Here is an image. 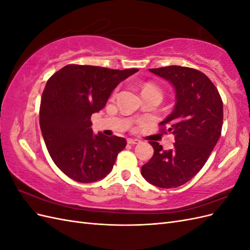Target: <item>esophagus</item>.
<instances>
[{
	"label": "esophagus",
	"instance_id": "1",
	"mask_svg": "<svg viewBox=\"0 0 250 250\" xmlns=\"http://www.w3.org/2000/svg\"><path fill=\"white\" fill-rule=\"evenodd\" d=\"M127 143H128V144H131V145H134V144L141 143V141L138 140V139H128V140H127Z\"/></svg>",
	"mask_w": 250,
	"mask_h": 250
}]
</instances>
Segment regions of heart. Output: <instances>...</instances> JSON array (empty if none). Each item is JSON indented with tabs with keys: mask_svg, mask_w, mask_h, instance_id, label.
<instances>
[{
	"mask_svg": "<svg viewBox=\"0 0 250 250\" xmlns=\"http://www.w3.org/2000/svg\"><path fill=\"white\" fill-rule=\"evenodd\" d=\"M155 93V94H158L161 97H162V92L161 89L158 88L156 85H154L153 83H146V84H144L143 86V89H142V94L143 93Z\"/></svg>",
	"mask_w": 250,
	"mask_h": 250,
	"instance_id": "b5f03b06",
	"label": "heart"
}]
</instances>
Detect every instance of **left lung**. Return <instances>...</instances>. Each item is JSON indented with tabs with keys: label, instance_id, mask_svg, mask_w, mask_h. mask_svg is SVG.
I'll use <instances>...</instances> for the list:
<instances>
[{
	"label": "left lung",
	"instance_id": "8db88e82",
	"mask_svg": "<svg viewBox=\"0 0 250 250\" xmlns=\"http://www.w3.org/2000/svg\"><path fill=\"white\" fill-rule=\"evenodd\" d=\"M149 71L175 90L174 108L161 122L175 135V144L173 149L164 150L157 142H150L154 153L141 173L155 187L177 188L201 170L215 148L221 135L223 103L213 82L200 71L178 65Z\"/></svg>",
	"mask_w": 250,
	"mask_h": 250
}]
</instances>
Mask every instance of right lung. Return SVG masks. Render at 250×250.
Here are the masks:
<instances>
[{
	"mask_svg": "<svg viewBox=\"0 0 250 250\" xmlns=\"http://www.w3.org/2000/svg\"><path fill=\"white\" fill-rule=\"evenodd\" d=\"M138 71L67 64L47 81L40 125L51 158L66 176L89 184L112 170L126 140L95 134L90 117L106 105L120 82Z\"/></svg>",
	"mask_w": 250,
	"mask_h": 250,
	"instance_id": "add662e5",
	"label": "right lung"
}]
</instances>
